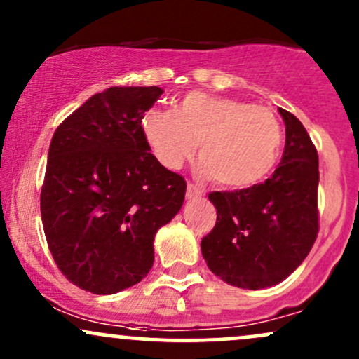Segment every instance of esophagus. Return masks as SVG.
<instances>
[{
  "label": "esophagus",
  "instance_id": "1",
  "mask_svg": "<svg viewBox=\"0 0 359 359\" xmlns=\"http://www.w3.org/2000/svg\"><path fill=\"white\" fill-rule=\"evenodd\" d=\"M204 196V191L201 187H197L196 184L189 182L187 184V197L189 199H199V197Z\"/></svg>",
  "mask_w": 359,
  "mask_h": 359
}]
</instances>
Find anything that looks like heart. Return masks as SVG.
I'll return each instance as SVG.
<instances>
[{
    "mask_svg": "<svg viewBox=\"0 0 359 359\" xmlns=\"http://www.w3.org/2000/svg\"><path fill=\"white\" fill-rule=\"evenodd\" d=\"M142 135L155 158L167 168H180L196 154L201 172L211 182L243 189L273 170L283 133L269 108L192 90L175 111L148 108Z\"/></svg>",
    "mask_w": 359,
    "mask_h": 359,
    "instance_id": "heart-1",
    "label": "heart"
}]
</instances>
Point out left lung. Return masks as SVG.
Listing matches in <instances>:
<instances>
[{"mask_svg": "<svg viewBox=\"0 0 359 359\" xmlns=\"http://www.w3.org/2000/svg\"><path fill=\"white\" fill-rule=\"evenodd\" d=\"M285 123L282 162L270 179L234 192H211L216 226L201 241L209 270L233 287L259 290L294 273L319 231V156L302 123Z\"/></svg>", "mask_w": 359, "mask_h": 359, "instance_id": "1", "label": "left lung"}]
</instances>
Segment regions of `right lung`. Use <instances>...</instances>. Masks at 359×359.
Returning a JSON list of instances; mask_svg holds the SVG:
<instances>
[{
    "label": "right lung",
    "mask_w": 359,
    "mask_h": 359,
    "mask_svg": "<svg viewBox=\"0 0 359 359\" xmlns=\"http://www.w3.org/2000/svg\"><path fill=\"white\" fill-rule=\"evenodd\" d=\"M163 94L109 88L90 96L53 133L40 211L64 277L97 295L142 282L154 240L180 211L184 177L167 170L142 135V116Z\"/></svg>",
    "instance_id": "1"
}]
</instances>
